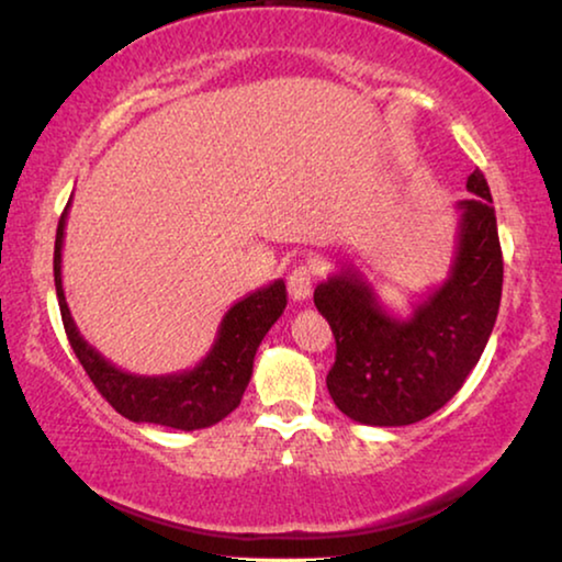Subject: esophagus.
Masks as SVG:
<instances>
[{
	"label": "esophagus",
	"instance_id": "esophagus-1",
	"mask_svg": "<svg viewBox=\"0 0 562 562\" xmlns=\"http://www.w3.org/2000/svg\"><path fill=\"white\" fill-rule=\"evenodd\" d=\"M289 294L294 302H304V299H310L312 294V286H314V268L312 266H296L294 271L289 273Z\"/></svg>",
	"mask_w": 562,
	"mask_h": 562
}]
</instances>
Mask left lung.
Returning a JSON list of instances; mask_svg holds the SVG:
<instances>
[{
	"mask_svg": "<svg viewBox=\"0 0 562 562\" xmlns=\"http://www.w3.org/2000/svg\"><path fill=\"white\" fill-rule=\"evenodd\" d=\"M458 202L450 276L398 319L383 310L363 273L342 268L314 289L335 335L327 389L337 409L371 427H402L442 409L479 363L502 304L504 260L494 199L483 173L468 176Z\"/></svg>",
	"mask_w": 562,
	"mask_h": 562,
	"instance_id": "obj_1",
	"label": "left lung"
}]
</instances>
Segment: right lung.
Segmentation results:
<instances>
[{
    "instance_id": "1",
    "label": "right lung",
    "mask_w": 562,
    "mask_h": 562,
    "mask_svg": "<svg viewBox=\"0 0 562 562\" xmlns=\"http://www.w3.org/2000/svg\"><path fill=\"white\" fill-rule=\"evenodd\" d=\"M68 206L71 202L66 204L58 220L53 276H56V294L68 342L91 383L114 406V412H120L130 422H148V425L173 427L183 432L217 425L229 412L237 409L245 389H248L258 345L286 310V283L281 279L268 283L266 289L252 291L229 306L222 317L212 350L191 371L171 375L127 373L112 366L83 340L71 312H68L64 281H60V248H64Z\"/></svg>"
}]
</instances>
